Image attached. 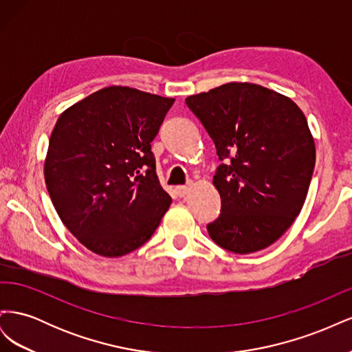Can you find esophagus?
I'll return each instance as SVG.
<instances>
[{"label":"esophagus","mask_w":352,"mask_h":352,"mask_svg":"<svg viewBox=\"0 0 352 352\" xmlns=\"http://www.w3.org/2000/svg\"><path fill=\"white\" fill-rule=\"evenodd\" d=\"M175 190H176L177 197H185L189 190V185H179L175 188Z\"/></svg>","instance_id":"esophagus-1"}]
</instances>
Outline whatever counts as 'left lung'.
I'll return each mask as SVG.
<instances>
[{
	"label": "left lung",
	"instance_id": "obj_1",
	"mask_svg": "<svg viewBox=\"0 0 352 352\" xmlns=\"http://www.w3.org/2000/svg\"><path fill=\"white\" fill-rule=\"evenodd\" d=\"M216 145L220 216L210 238L235 254L267 248L300 214L316 164L304 113L285 95L230 82L185 100Z\"/></svg>",
	"mask_w": 352,
	"mask_h": 352
}]
</instances>
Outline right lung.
<instances>
[{
	"label": "right lung",
	"mask_w": 352,
	"mask_h": 352,
	"mask_svg": "<svg viewBox=\"0 0 352 352\" xmlns=\"http://www.w3.org/2000/svg\"><path fill=\"white\" fill-rule=\"evenodd\" d=\"M173 102L109 87L58 117L45 184L61 221L92 252L122 257L140 248L172 204L158 182L151 142Z\"/></svg>",
	"instance_id": "obj_1"
}]
</instances>
